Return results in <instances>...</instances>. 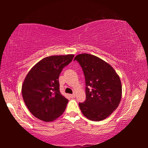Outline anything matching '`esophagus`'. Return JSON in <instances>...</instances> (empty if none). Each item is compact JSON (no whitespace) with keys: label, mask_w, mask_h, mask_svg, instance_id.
I'll use <instances>...</instances> for the list:
<instances>
[{"label":"esophagus","mask_w":148,"mask_h":148,"mask_svg":"<svg viewBox=\"0 0 148 148\" xmlns=\"http://www.w3.org/2000/svg\"><path fill=\"white\" fill-rule=\"evenodd\" d=\"M75 97H76V95H75V94H72V95H71V98H74Z\"/></svg>","instance_id":"obj_1"}]
</instances>
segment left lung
<instances>
[{
  "label": "left lung",
  "mask_w": 148,
  "mask_h": 148,
  "mask_svg": "<svg viewBox=\"0 0 148 148\" xmlns=\"http://www.w3.org/2000/svg\"><path fill=\"white\" fill-rule=\"evenodd\" d=\"M86 78V100L79 103L84 116L91 121L105 119L118 107L122 96L119 75L99 57L82 53L75 57Z\"/></svg>",
  "instance_id": "1"
}]
</instances>
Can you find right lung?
<instances>
[{
	"label": "right lung",
	"mask_w": 148,
	"mask_h": 148,
	"mask_svg": "<svg viewBox=\"0 0 148 148\" xmlns=\"http://www.w3.org/2000/svg\"><path fill=\"white\" fill-rule=\"evenodd\" d=\"M74 57L68 54L45 57L27 74L22 85V97L35 117L50 122L63 114L69 100L60 92L59 77Z\"/></svg>",
	"instance_id": "right-lung-1"
}]
</instances>
